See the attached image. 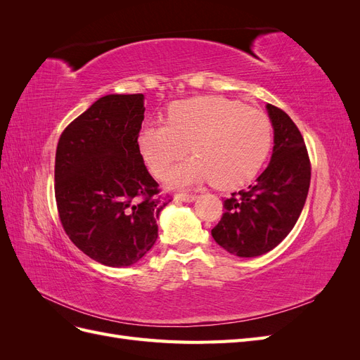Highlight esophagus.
<instances>
[{
  "label": "esophagus",
  "mask_w": 360,
  "mask_h": 360,
  "mask_svg": "<svg viewBox=\"0 0 360 360\" xmlns=\"http://www.w3.org/2000/svg\"><path fill=\"white\" fill-rule=\"evenodd\" d=\"M176 200L184 201V202H192V201L197 200V195H193V193H179L177 197H176Z\"/></svg>",
  "instance_id": "obj_1"
}]
</instances>
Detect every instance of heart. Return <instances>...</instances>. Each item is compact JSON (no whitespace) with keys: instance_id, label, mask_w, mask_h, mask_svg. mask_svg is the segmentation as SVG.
Instances as JSON below:
<instances>
[{"instance_id":"heart-1","label":"heart","mask_w":360,"mask_h":360,"mask_svg":"<svg viewBox=\"0 0 360 360\" xmlns=\"http://www.w3.org/2000/svg\"><path fill=\"white\" fill-rule=\"evenodd\" d=\"M138 150L156 177L188 153L197 156L171 174V183L188 186L212 180L233 189L252 180L271 147L269 117L240 102L217 96L191 97L168 108V123L141 129Z\"/></svg>"}]
</instances>
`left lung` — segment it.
I'll return each instance as SVG.
<instances>
[{
    "instance_id": "8db88e82",
    "label": "left lung",
    "mask_w": 360,
    "mask_h": 360,
    "mask_svg": "<svg viewBox=\"0 0 360 360\" xmlns=\"http://www.w3.org/2000/svg\"><path fill=\"white\" fill-rule=\"evenodd\" d=\"M274 126V153L257 181L224 201L225 213L213 230L226 252L250 258L276 248L296 225L309 191L311 162L292 120L267 103Z\"/></svg>"
}]
</instances>
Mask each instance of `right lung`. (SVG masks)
<instances>
[{
	"mask_svg": "<svg viewBox=\"0 0 360 360\" xmlns=\"http://www.w3.org/2000/svg\"><path fill=\"white\" fill-rule=\"evenodd\" d=\"M144 94H108L63 130L56 200L73 245L97 263L127 267L158 238L160 195L138 150Z\"/></svg>",
	"mask_w": 360,
	"mask_h": 360,
	"instance_id": "right-lung-1",
	"label": "right lung"
}]
</instances>
